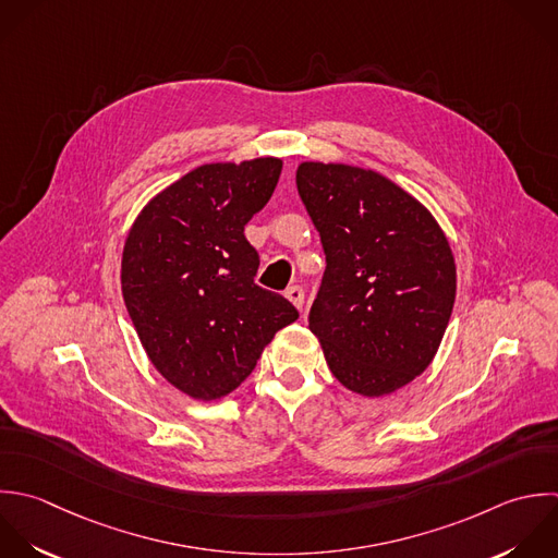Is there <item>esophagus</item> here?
Returning a JSON list of instances; mask_svg holds the SVG:
<instances>
[{"label":"esophagus","instance_id":"1","mask_svg":"<svg viewBox=\"0 0 558 558\" xmlns=\"http://www.w3.org/2000/svg\"><path fill=\"white\" fill-rule=\"evenodd\" d=\"M284 295H287V300L295 306V308H302V304H304V291H302V287H289L287 291H284Z\"/></svg>","mask_w":558,"mask_h":558}]
</instances>
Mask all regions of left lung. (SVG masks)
Wrapping results in <instances>:
<instances>
[{
	"mask_svg": "<svg viewBox=\"0 0 558 558\" xmlns=\"http://www.w3.org/2000/svg\"><path fill=\"white\" fill-rule=\"evenodd\" d=\"M295 182L326 254L308 328L345 389L389 396L441 345L457 298L450 243L430 210L378 171L308 160Z\"/></svg>",
	"mask_w": 558,
	"mask_h": 558,
	"instance_id": "obj_1",
	"label": "left lung"
}]
</instances>
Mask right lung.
Masks as SVG:
<instances>
[{
    "instance_id": "right-lung-1",
    "label": "right lung",
    "mask_w": 558,
    "mask_h": 558,
    "mask_svg": "<svg viewBox=\"0 0 558 558\" xmlns=\"http://www.w3.org/2000/svg\"><path fill=\"white\" fill-rule=\"evenodd\" d=\"M282 160L202 165L134 219L121 293L151 365L175 389L210 402L234 391L295 306L254 282L258 252L245 223L269 202Z\"/></svg>"
}]
</instances>
